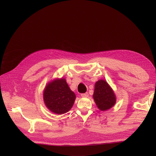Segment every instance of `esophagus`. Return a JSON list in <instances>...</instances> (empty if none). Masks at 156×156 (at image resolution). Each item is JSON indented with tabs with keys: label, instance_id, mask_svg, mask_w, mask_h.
Returning a JSON list of instances; mask_svg holds the SVG:
<instances>
[{
	"label": "esophagus",
	"instance_id": "esophagus-1",
	"mask_svg": "<svg viewBox=\"0 0 156 156\" xmlns=\"http://www.w3.org/2000/svg\"><path fill=\"white\" fill-rule=\"evenodd\" d=\"M81 96L82 97H87L88 96V93H85V94H81Z\"/></svg>",
	"mask_w": 156,
	"mask_h": 156
}]
</instances>
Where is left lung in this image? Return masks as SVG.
Instances as JSON below:
<instances>
[{"label":"left lung","mask_w":156,"mask_h":156,"mask_svg":"<svg viewBox=\"0 0 156 156\" xmlns=\"http://www.w3.org/2000/svg\"><path fill=\"white\" fill-rule=\"evenodd\" d=\"M93 98L97 108L102 111L111 109L116 101L112 89L104 80H100L95 83Z\"/></svg>","instance_id":"left-lung-1"}]
</instances>
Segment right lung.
<instances>
[{
    "label": "right lung",
    "mask_w": 156,
    "mask_h": 156,
    "mask_svg": "<svg viewBox=\"0 0 156 156\" xmlns=\"http://www.w3.org/2000/svg\"><path fill=\"white\" fill-rule=\"evenodd\" d=\"M43 95L47 108L57 114L68 112L76 99L75 93L71 90L65 78L55 79L48 83Z\"/></svg>",
    "instance_id": "obj_1"
}]
</instances>
